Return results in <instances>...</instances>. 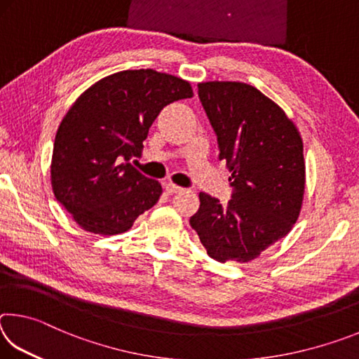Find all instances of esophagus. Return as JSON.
<instances>
[{
  "mask_svg": "<svg viewBox=\"0 0 359 359\" xmlns=\"http://www.w3.org/2000/svg\"><path fill=\"white\" fill-rule=\"evenodd\" d=\"M165 188H166V191H168V193H179V191L184 190V188L179 187V185L171 184V182H168V184L165 185Z\"/></svg>",
  "mask_w": 359,
  "mask_h": 359,
  "instance_id": "obj_1",
  "label": "esophagus"
}]
</instances>
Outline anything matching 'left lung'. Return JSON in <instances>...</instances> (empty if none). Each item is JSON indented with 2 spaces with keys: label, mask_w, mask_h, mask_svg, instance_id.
Returning <instances> with one entry per match:
<instances>
[{
  "label": "left lung",
  "mask_w": 359,
  "mask_h": 359,
  "mask_svg": "<svg viewBox=\"0 0 359 359\" xmlns=\"http://www.w3.org/2000/svg\"><path fill=\"white\" fill-rule=\"evenodd\" d=\"M220 161L226 160L228 204L199 193L190 218L208 255L220 263H247L290 233L299 215L306 166L302 139L285 112L252 85H198Z\"/></svg>",
  "instance_id": "obj_1"
}]
</instances>
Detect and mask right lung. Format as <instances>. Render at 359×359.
Masks as SVG:
<instances>
[{
  "label": "right lung",
  "mask_w": 359,
  "mask_h": 359,
  "mask_svg": "<svg viewBox=\"0 0 359 359\" xmlns=\"http://www.w3.org/2000/svg\"><path fill=\"white\" fill-rule=\"evenodd\" d=\"M190 83L154 69L121 71L92 85L65 115L52 155L57 201L85 231H128L163 188L131 165L161 109L191 98Z\"/></svg>",
  "instance_id": "right-lung-1"
}]
</instances>
